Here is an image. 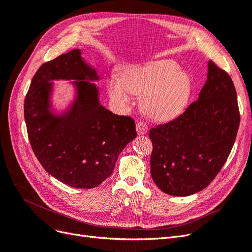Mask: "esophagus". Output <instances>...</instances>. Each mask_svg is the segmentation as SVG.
Returning <instances> with one entry per match:
<instances>
[{
  "label": "esophagus",
  "mask_w": 252,
  "mask_h": 252,
  "mask_svg": "<svg viewBox=\"0 0 252 252\" xmlns=\"http://www.w3.org/2000/svg\"><path fill=\"white\" fill-rule=\"evenodd\" d=\"M136 131L139 134H146L148 131V124L146 122L140 121L136 123Z\"/></svg>",
  "instance_id": "esophagus-1"
}]
</instances>
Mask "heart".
Instances as JSON below:
<instances>
[{
	"mask_svg": "<svg viewBox=\"0 0 252 252\" xmlns=\"http://www.w3.org/2000/svg\"><path fill=\"white\" fill-rule=\"evenodd\" d=\"M171 60H159L142 66L129 67L107 82L110 96L120 104H129L131 93L142 95V105L157 120H171L184 110L190 95L191 82L179 71Z\"/></svg>",
	"mask_w": 252,
	"mask_h": 252,
	"instance_id": "heart-1",
	"label": "heart"
}]
</instances>
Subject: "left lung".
Listing matches in <instances>:
<instances>
[{"label": "left lung", "mask_w": 252, "mask_h": 252, "mask_svg": "<svg viewBox=\"0 0 252 252\" xmlns=\"http://www.w3.org/2000/svg\"><path fill=\"white\" fill-rule=\"evenodd\" d=\"M240 110L233 82L210 60L197 101L178 118L149 130L150 173L163 192L186 196L215 180L234 144Z\"/></svg>", "instance_id": "1"}]
</instances>
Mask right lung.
<instances>
[{"mask_svg": "<svg viewBox=\"0 0 252 252\" xmlns=\"http://www.w3.org/2000/svg\"><path fill=\"white\" fill-rule=\"evenodd\" d=\"M98 75L73 49L44 63L24 101L28 139L36 158L53 178L74 188H94L112 173L119 155L135 136L130 117L118 116L98 102ZM52 79H73L78 91L71 111H49Z\"/></svg>", "mask_w": 252, "mask_h": 252, "instance_id": "1", "label": "right lung"}]
</instances>
